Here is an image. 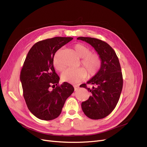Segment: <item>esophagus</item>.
Instances as JSON below:
<instances>
[{
	"instance_id": "esophagus-1",
	"label": "esophagus",
	"mask_w": 147,
	"mask_h": 147,
	"mask_svg": "<svg viewBox=\"0 0 147 147\" xmlns=\"http://www.w3.org/2000/svg\"><path fill=\"white\" fill-rule=\"evenodd\" d=\"M74 89H75V90H78V88H79V86L78 85H74Z\"/></svg>"
}]
</instances>
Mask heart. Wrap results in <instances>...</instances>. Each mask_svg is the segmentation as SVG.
<instances>
[{
    "label": "heart",
    "instance_id": "1",
    "mask_svg": "<svg viewBox=\"0 0 147 147\" xmlns=\"http://www.w3.org/2000/svg\"><path fill=\"white\" fill-rule=\"evenodd\" d=\"M73 49L75 53L82 58L81 63L84 67L65 70L61 75V79L65 82L77 84L86 78L88 74L89 77H94L98 73L102 66V59L98 54L91 53L90 49L83 44H76L73 46ZM53 65L59 72L63 71L64 69L58 53L54 56Z\"/></svg>",
    "mask_w": 147,
    "mask_h": 147
}]
</instances>
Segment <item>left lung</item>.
Masks as SVG:
<instances>
[{"label": "left lung", "instance_id": "1", "mask_svg": "<svg viewBox=\"0 0 147 147\" xmlns=\"http://www.w3.org/2000/svg\"><path fill=\"white\" fill-rule=\"evenodd\" d=\"M77 39L90 44L102 59L99 71L87 82L92 84V88H88L86 84L80 86L92 94L88 100L82 102V108L91 119H103L115 108L122 90L123 77L119 60L114 49L102 40L89 37H78Z\"/></svg>", "mask_w": 147, "mask_h": 147}]
</instances>
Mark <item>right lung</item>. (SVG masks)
<instances>
[{"label":"right lung","mask_w":147,"mask_h":147,"mask_svg":"<svg viewBox=\"0 0 147 147\" xmlns=\"http://www.w3.org/2000/svg\"><path fill=\"white\" fill-rule=\"evenodd\" d=\"M72 39L55 37L39 41L25 59L20 75L23 96L30 112L39 119L57 118L65 100L74 91L72 85L67 82L58 84L59 77L53 67L55 53Z\"/></svg>","instance_id":"right-lung-1"}]
</instances>
